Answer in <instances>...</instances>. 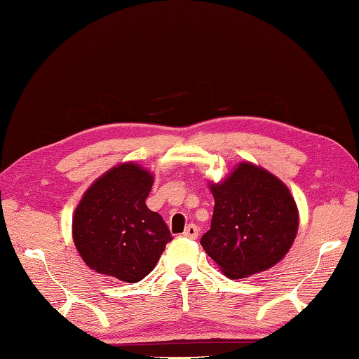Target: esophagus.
Masks as SVG:
<instances>
[{
	"label": "esophagus",
	"mask_w": 359,
	"mask_h": 359,
	"mask_svg": "<svg viewBox=\"0 0 359 359\" xmlns=\"http://www.w3.org/2000/svg\"><path fill=\"white\" fill-rule=\"evenodd\" d=\"M186 238H189V240H196V238L198 236V227L197 225H194V224H189L186 227V230H184V233H183Z\"/></svg>",
	"instance_id": "obj_1"
}]
</instances>
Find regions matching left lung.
<instances>
[{"label":"left lung","mask_w":359,"mask_h":359,"mask_svg":"<svg viewBox=\"0 0 359 359\" xmlns=\"http://www.w3.org/2000/svg\"><path fill=\"white\" fill-rule=\"evenodd\" d=\"M211 192V229L200 244L224 274L249 278L282 260L297 236L298 210L280 180L243 162Z\"/></svg>","instance_id":"1"}]
</instances>
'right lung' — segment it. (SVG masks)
I'll return each instance as SVG.
<instances>
[{
	"label": "right lung",
	"instance_id": "right-lung-1",
	"mask_svg": "<svg viewBox=\"0 0 359 359\" xmlns=\"http://www.w3.org/2000/svg\"><path fill=\"white\" fill-rule=\"evenodd\" d=\"M153 176L135 163L113 167L85 192L75 210L72 236L96 273L138 282L153 271L172 233L144 200Z\"/></svg>",
	"mask_w": 359,
	"mask_h": 359
}]
</instances>
